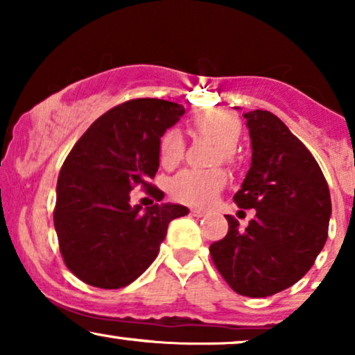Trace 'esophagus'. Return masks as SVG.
<instances>
[{
	"label": "esophagus",
	"instance_id": "1",
	"mask_svg": "<svg viewBox=\"0 0 355 355\" xmlns=\"http://www.w3.org/2000/svg\"><path fill=\"white\" fill-rule=\"evenodd\" d=\"M190 214H191V215H195V217H203V215H205L207 211H205V210H202V209H191V210H190Z\"/></svg>",
	"mask_w": 355,
	"mask_h": 355
}]
</instances>
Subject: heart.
<instances>
[{
  "label": "heart",
  "mask_w": 355,
  "mask_h": 355,
  "mask_svg": "<svg viewBox=\"0 0 355 355\" xmlns=\"http://www.w3.org/2000/svg\"><path fill=\"white\" fill-rule=\"evenodd\" d=\"M195 128L202 135L211 138L218 145V153L215 162L234 164L235 152L240 133H242V121L237 115L227 110H209L195 116ZM185 153V141L178 130H168L160 138L158 155L160 164L172 168L182 162ZM227 175L222 168L182 170L170 182V193L175 200L187 203V205L207 207L217 198L220 190L225 187Z\"/></svg>",
  "instance_id": "b5f03b06"
}]
</instances>
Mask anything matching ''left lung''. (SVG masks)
I'll return each mask as SVG.
<instances>
[{"label": "left lung", "mask_w": 355, "mask_h": 355, "mask_svg": "<svg viewBox=\"0 0 355 355\" xmlns=\"http://www.w3.org/2000/svg\"><path fill=\"white\" fill-rule=\"evenodd\" d=\"M243 118L252 164L234 202L257 214L245 230L225 215L229 234L211 243L210 255L232 291L268 297L311 270L327 240L332 203L319 164L280 118L266 110Z\"/></svg>", "instance_id": "1"}]
</instances>
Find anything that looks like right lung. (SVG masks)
Wrapping results in <instances>:
<instances>
[{"instance_id":"obj_1","label":"right lung","mask_w":355,"mask_h":355,"mask_svg":"<svg viewBox=\"0 0 355 355\" xmlns=\"http://www.w3.org/2000/svg\"><path fill=\"white\" fill-rule=\"evenodd\" d=\"M183 113L173 101H125L93 121L63 162L53 220L64 266L85 284H132L157 259L168 223L189 214L172 203H155L144 214L130 205L137 187L164 198L150 180L160 165V138Z\"/></svg>"}]
</instances>
